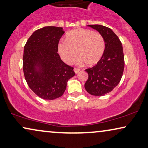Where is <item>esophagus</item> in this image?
<instances>
[{"label": "esophagus", "mask_w": 148, "mask_h": 148, "mask_svg": "<svg viewBox=\"0 0 148 148\" xmlns=\"http://www.w3.org/2000/svg\"><path fill=\"white\" fill-rule=\"evenodd\" d=\"M80 69H79V68H74V72L76 74H78L79 72H80Z\"/></svg>", "instance_id": "34e87169"}]
</instances>
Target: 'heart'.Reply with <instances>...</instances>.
I'll return each instance as SVG.
<instances>
[{
  "label": "heart",
  "instance_id": "obj_1",
  "mask_svg": "<svg viewBox=\"0 0 148 148\" xmlns=\"http://www.w3.org/2000/svg\"><path fill=\"white\" fill-rule=\"evenodd\" d=\"M105 49L103 37L100 33L86 29H77L66 35V41H60L58 52L66 63L72 64L78 56V61L87 66H95L103 57Z\"/></svg>",
  "mask_w": 148,
  "mask_h": 148
}]
</instances>
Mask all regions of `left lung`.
<instances>
[{"label": "left lung", "instance_id": "1", "mask_svg": "<svg viewBox=\"0 0 148 148\" xmlns=\"http://www.w3.org/2000/svg\"><path fill=\"white\" fill-rule=\"evenodd\" d=\"M103 36L105 52L101 60L92 68L85 70L88 78L84 88L89 94L103 96L113 90L122 78L125 61L122 43L111 29L101 25H90Z\"/></svg>", "mask_w": 148, "mask_h": 148}]
</instances>
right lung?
<instances>
[{
  "label": "right lung",
  "instance_id": "add662e5",
  "mask_svg": "<svg viewBox=\"0 0 148 148\" xmlns=\"http://www.w3.org/2000/svg\"><path fill=\"white\" fill-rule=\"evenodd\" d=\"M64 33L62 27H44L33 33L25 45V78L33 92L43 99L62 96L68 80L75 75L74 68L64 63L58 53Z\"/></svg>",
  "mask_w": 148,
  "mask_h": 148
}]
</instances>
